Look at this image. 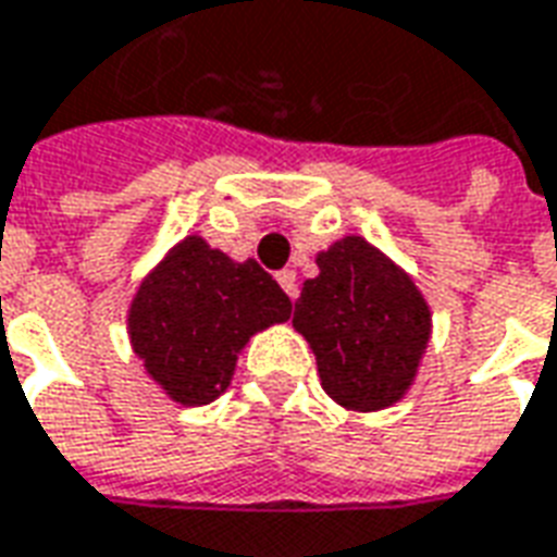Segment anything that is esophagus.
<instances>
[{
    "label": "esophagus",
    "instance_id": "34e87169",
    "mask_svg": "<svg viewBox=\"0 0 557 557\" xmlns=\"http://www.w3.org/2000/svg\"><path fill=\"white\" fill-rule=\"evenodd\" d=\"M277 283L283 286V292H286L289 298H298V283H295V271H289V268H286V271H280Z\"/></svg>",
    "mask_w": 557,
    "mask_h": 557
}]
</instances>
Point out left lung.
<instances>
[{
    "instance_id": "1",
    "label": "left lung",
    "mask_w": 557,
    "mask_h": 557,
    "mask_svg": "<svg viewBox=\"0 0 557 557\" xmlns=\"http://www.w3.org/2000/svg\"><path fill=\"white\" fill-rule=\"evenodd\" d=\"M292 325L305 337L322 388L346 410L376 413L413 386L431 341V307L413 277L371 240L346 235L317 252Z\"/></svg>"
}]
</instances>
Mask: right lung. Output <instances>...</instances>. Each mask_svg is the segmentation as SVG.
<instances>
[{"instance_id": "1", "label": "right lung", "mask_w": 557, "mask_h": 557, "mask_svg": "<svg viewBox=\"0 0 557 557\" xmlns=\"http://www.w3.org/2000/svg\"><path fill=\"white\" fill-rule=\"evenodd\" d=\"M289 313V295L252 259L235 262L186 235L141 280L126 325L150 380L174 404L201 407L228 388L252 334Z\"/></svg>"}]
</instances>
